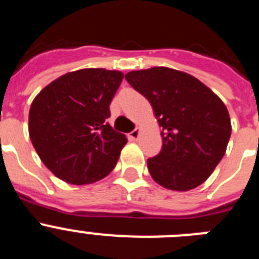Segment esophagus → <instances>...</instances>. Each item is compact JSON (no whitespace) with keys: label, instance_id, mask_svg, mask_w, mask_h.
I'll use <instances>...</instances> for the list:
<instances>
[{"label":"esophagus","instance_id":"obj_1","mask_svg":"<svg viewBox=\"0 0 259 259\" xmlns=\"http://www.w3.org/2000/svg\"><path fill=\"white\" fill-rule=\"evenodd\" d=\"M140 134H141L140 128H135L134 131H132L131 134L128 135V137H130L131 140H139V137H140Z\"/></svg>","mask_w":259,"mask_h":259}]
</instances>
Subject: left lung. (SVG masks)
Instances as JSON below:
<instances>
[{"instance_id":"left-lung-1","label":"left lung","mask_w":259,"mask_h":259,"mask_svg":"<svg viewBox=\"0 0 259 259\" xmlns=\"http://www.w3.org/2000/svg\"><path fill=\"white\" fill-rule=\"evenodd\" d=\"M125 80L150 102L162 127V150L148 159L153 180L178 192L206 182L232 131L223 101L197 77L170 67L131 71Z\"/></svg>"}]
</instances>
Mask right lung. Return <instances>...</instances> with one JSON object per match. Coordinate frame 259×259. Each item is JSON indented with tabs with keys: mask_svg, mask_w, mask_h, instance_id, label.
Listing matches in <instances>:
<instances>
[{
	"mask_svg": "<svg viewBox=\"0 0 259 259\" xmlns=\"http://www.w3.org/2000/svg\"><path fill=\"white\" fill-rule=\"evenodd\" d=\"M123 77L120 71L105 68L72 71L53 80L32 101L29 139L57 178L84 185L114 170L127 137L106 119Z\"/></svg>",
	"mask_w": 259,
	"mask_h": 259,
	"instance_id": "obj_1",
	"label": "right lung"
}]
</instances>
